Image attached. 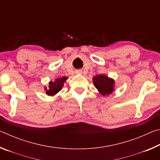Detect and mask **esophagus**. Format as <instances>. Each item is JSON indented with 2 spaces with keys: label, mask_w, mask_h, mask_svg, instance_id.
Listing matches in <instances>:
<instances>
[{
  "label": "esophagus",
  "mask_w": 160,
  "mask_h": 160,
  "mask_svg": "<svg viewBox=\"0 0 160 160\" xmlns=\"http://www.w3.org/2000/svg\"><path fill=\"white\" fill-rule=\"evenodd\" d=\"M75 73H76V74H82V70H77L76 71H75Z\"/></svg>",
  "instance_id": "34e87169"
}]
</instances>
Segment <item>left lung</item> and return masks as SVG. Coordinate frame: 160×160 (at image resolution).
<instances>
[{"mask_svg": "<svg viewBox=\"0 0 160 160\" xmlns=\"http://www.w3.org/2000/svg\"><path fill=\"white\" fill-rule=\"evenodd\" d=\"M94 87L103 96H109L114 90V80L105 75H96L93 78Z\"/></svg>", "mask_w": 160, "mask_h": 160, "instance_id": "left-lung-1", "label": "left lung"}]
</instances>
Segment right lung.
<instances>
[{"label":"right lung","mask_w":160,"mask_h":160,"mask_svg":"<svg viewBox=\"0 0 160 160\" xmlns=\"http://www.w3.org/2000/svg\"><path fill=\"white\" fill-rule=\"evenodd\" d=\"M67 79L66 77H62L56 79L54 82H49V86L48 88H45L46 93L48 96H53L57 94L59 91L61 90L63 88L64 82Z\"/></svg>","instance_id":"right-lung-1"}]
</instances>
